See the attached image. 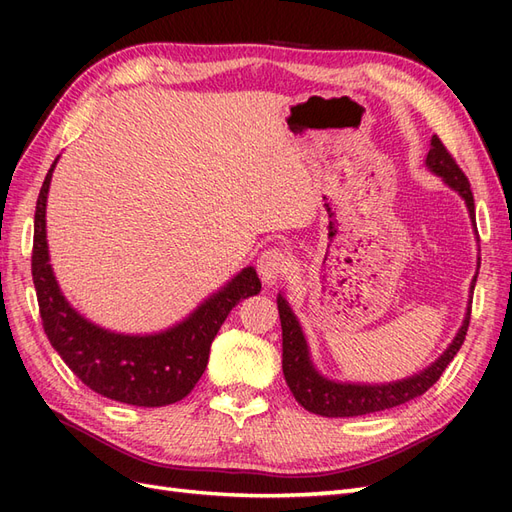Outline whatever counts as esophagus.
<instances>
[{
	"mask_svg": "<svg viewBox=\"0 0 512 512\" xmlns=\"http://www.w3.org/2000/svg\"><path fill=\"white\" fill-rule=\"evenodd\" d=\"M290 271V258L280 247H269L258 258V273L265 284H275Z\"/></svg>",
	"mask_w": 512,
	"mask_h": 512,
	"instance_id": "1",
	"label": "esophagus"
}]
</instances>
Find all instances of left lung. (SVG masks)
I'll return each mask as SVG.
<instances>
[{"mask_svg":"<svg viewBox=\"0 0 512 512\" xmlns=\"http://www.w3.org/2000/svg\"><path fill=\"white\" fill-rule=\"evenodd\" d=\"M425 164L431 173L442 177V181L448 185V188H453L463 200H466L472 226L476 228L474 196L470 190V181L466 175H463V170L457 166L455 158L448 153V149L444 147V143L438 136L431 138V149L427 153ZM474 286H476V275L472 280L470 292L474 290ZM277 309H280V320H282V348H284L282 369H284L286 384L290 386L294 399H297L307 412L329 416V418L382 412L421 397L440 380L442 371L455 359L463 339H466L468 324H470V307H468V314L463 318V324L457 331L453 344L444 350V354L436 363H431L427 369H423L421 374H414L410 378L389 382V384H352V382H335L320 376L312 359H309V348L305 342V335L301 331V324L297 316L292 314L284 294H277Z\"/></svg>","mask_w":512,"mask_h":512,"instance_id":"left-lung-1","label":"left lung"}]
</instances>
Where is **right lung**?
I'll list each match as a JSON object with an SVG mask.
<instances>
[{
	"mask_svg": "<svg viewBox=\"0 0 512 512\" xmlns=\"http://www.w3.org/2000/svg\"><path fill=\"white\" fill-rule=\"evenodd\" d=\"M55 164L57 160L44 177L36 203L32 252V275L46 337L74 376L102 397L143 408L181 401L203 376L211 342L230 309L260 292L256 269L245 267L183 322L162 333L123 335L98 327L66 301L49 262L46 194Z\"/></svg>",
	"mask_w": 512,
	"mask_h": 512,
	"instance_id": "1",
	"label": "right lung"
}]
</instances>
